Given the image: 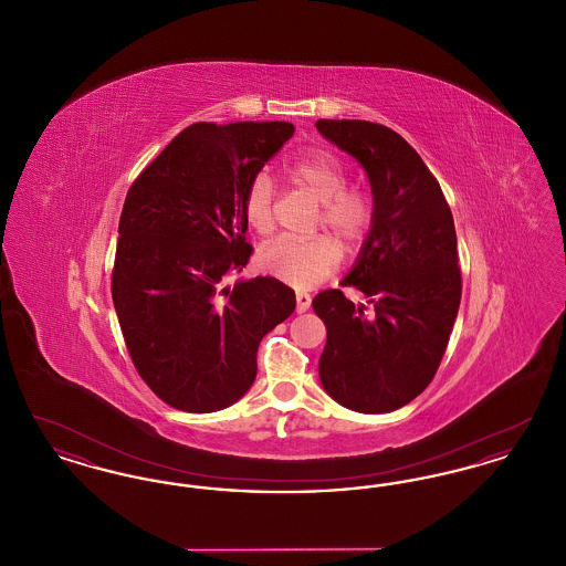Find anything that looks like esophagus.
Returning <instances> with one entry per match:
<instances>
[{"mask_svg":"<svg viewBox=\"0 0 566 566\" xmlns=\"http://www.w3.org/2000/svg\"><path fill=\"white\" fill-rule=\"evenodd\" d=\"M296 312L298 314H303V312H307L310 310V305H312V296L307 295V293H296Z\"/></svg>","mask_w":566,"mask_h":566,"instance_id":"esophagus-1","label":"esophagus"}]
</instances>
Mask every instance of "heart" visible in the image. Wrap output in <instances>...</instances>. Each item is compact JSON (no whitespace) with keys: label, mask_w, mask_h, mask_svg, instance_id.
<instances>
[{"label":"heart","mask_w":566,"mask_h":566,"mask_svg":"<svg viewBox=\"0 0 566 566\" xmlns=\"http://www.w3.org/2000/svg\"><path fill=\"white\" fill-rule=\"evenodd\" d=\"M286 176L296 189L321 203V214L314 227L328 229L346 248L365 242L374 218V197L360 187H348L344 165L328 153H305L286 165ZM275 189L265 171L254 174L242 195L243 218L259 235H270ZM342 250L328 235H312L307 240H275L259 252V268L271 277L295 289H312L339 268Z\"/></svg>","instance_id":"b5f03b06"}]
</instances>
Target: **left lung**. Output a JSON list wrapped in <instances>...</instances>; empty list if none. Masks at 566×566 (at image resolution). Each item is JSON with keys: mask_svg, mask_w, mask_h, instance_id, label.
<instances>
[{"mask_svg": "<svg viewBox=\"0 0 566 566\" xmlns=\"http://www.w3.org/2000/svg\"><path fill=\"white\" fill-rule=\"evenodd\" d=\"M369 176L376 218L344 286L314 296L326 326L318 374L324 390L360 413L413 401L439 369L457 321L462 277L452 210L431 169L401 135L369 120H318Z\"/></svg>", "mask_w": 566, "mask_h": 566, "instance_id": "1", "label": "left lung"}]
</instances>
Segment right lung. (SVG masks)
I'll return each instance as SVG.
<instances>
[{
    "label": "right lung",
    "mask_w": 566,
    "mask_h": 566,
    "mask_svg": "<svg viewBox=\"0 0 566 566\" xmlns=\"http://www.w3.org/2000/svg\"><path fill=\"white\" fill-rule=\"evenodd\" d=\"M291 123H195L146 165L118 222L112 301L139 377L171 407L208 413L256 377L261 339L295 312V291L248 265L242 195L293 137Z\"/></svg>",
    "instance_id": "add662e5"
}]
</instances>
